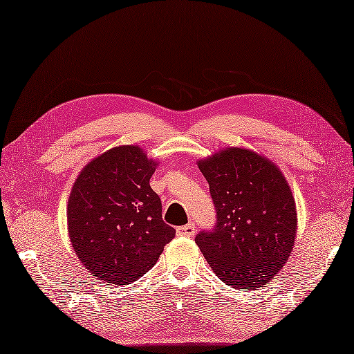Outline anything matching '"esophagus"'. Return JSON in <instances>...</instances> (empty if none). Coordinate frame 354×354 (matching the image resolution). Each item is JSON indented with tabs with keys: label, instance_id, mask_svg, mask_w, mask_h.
<instances>
[{
	"label": "esophagus",
	"instance_id": "esophagus-1",
	"mask_svg": "<svg viewBox=\"0 0 354 354\" xmlns=\"http://www.w3.org/2000/svg\"><path fill=\"white\" fill-rule=\"evenodd\" d=\"M178 234H180V236H194L196 234V225L193 223L189 224H185V225H180V227L176 229Z\"/></svg>",
	"mask_w": 354,
	"mask_h": 354
}]
</instances>
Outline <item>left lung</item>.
Returning a JSON list of instances; mask_svg holds the SVG:
<instances>
[{
  "instance_id": "left-lung-1",
  "label": "left lung",
  "mask_w": 354,
  "mask_h": 354,
  "mask_svg": "<svg viewBox=\"0 0 354 354\" xmlns=\"http://www.w3.org/2000/svg\"><path fill=\"white\" fill-rule=\"evenodd\" d=\"M215 224L196 243L223 283L257 290L286 265L296 238V205L279 169L259 153L229 148L198 161Z\"/></svg>"
}]
</instances>
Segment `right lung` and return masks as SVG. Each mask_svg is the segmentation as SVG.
Returning a JSON list of instances; mask_svg holds the SVG:
<instances>
[{
	"label": "right lung",
	"instance_id": "right-lung-1",
	"mask_svg": "<svg viewBox=\"0 0 354 354\" xmlns=\"http://www.w3.org/2000/svg\"><path fill=\"white\" fill-rule=\"evenodd\" d=\"M153 166L140 148L118 147L91 161L71 189V245L91 274L107 283L139 279L175 238L149 185Z\"/></svg>",
	"mask_w": 354,
	"mask_h": 354
}]
</instances>
